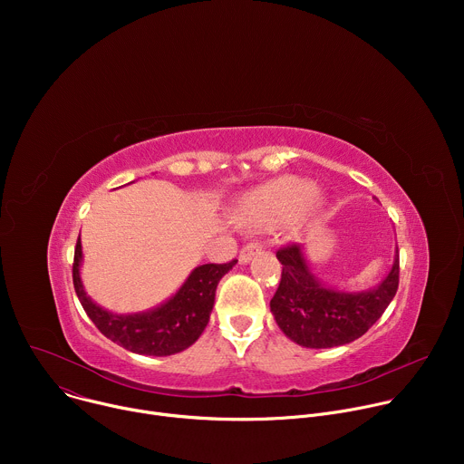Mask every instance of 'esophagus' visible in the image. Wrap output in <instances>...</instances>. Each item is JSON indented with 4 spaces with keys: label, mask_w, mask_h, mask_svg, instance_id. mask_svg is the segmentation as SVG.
I'll use <instances>...</instances> for the list:
<instances>
[{
    "label": "esophagus",
    "mask_w": 464,
    "mask_h": 464,
    "mask_svg": "<svg viewBox=\"0 0 464 464\" xmlns=\"http://www.w3.org/2000/svg\"><path fill=\"white\" fill-rule=\"evenodd\" d=\"M260 249V244L258 242H249L247 246H244L242 249H240V262H249L251 260V256L256 253Z\"/></svg>",
    "instance_id": "34e87169"
}]
</instances>
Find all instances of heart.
I'll list each match as a JSON object with an SVG mask.
<instances>
[{"label": "heart", "instance_id": "1", "mask_svg": "<svg viewBox=\"0 0 464 464\" xmlns=\"http://www.w3.org/2000/svg\"><path fill=\"white\" fill-rule=\"evenodd\" d=\"M315 188L310 181L285 176L262 185L246 200L242 218L253 227H279L290 224L310 202Z\"/></svg>", "mask_w": 464, "mask_h": 464}]
</instances>
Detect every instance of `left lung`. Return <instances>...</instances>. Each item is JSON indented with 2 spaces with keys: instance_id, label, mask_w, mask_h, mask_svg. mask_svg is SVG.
Segmentation results:
<instances>
[{
  "instance_id": "obj_1",
  "label": "left lung",
  "mask_w": 464,
  "mask_h": 464,
  "mask_svg": "<svg viewBox=\"0 0 464 464\" xmlns=\"http://www.w3.org/2000/svg\"><path fill=\"white\" fill-rule=\"evenodd\" d=\"M277 258L283 274L270 308L283 333L306 349L340 347L362 338L399 288V247L387 277L363 292L336 290L321 283L312 274L301 244L281 247Z\"/></svg>"
}]
</instances>
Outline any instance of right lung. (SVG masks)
I'll use <instances>...</instances> for the list:
<instances>
[{
  "label": "right lung",
  "mask_w": 464,
  "mask_h": 464,
  "mask_svg": "<svg viewBox=\"0 0 464 464\" xmlns=\"http://www.w3.org/2000/svg\"><path fill=\"white\" fill-rule=\"evenodd\" d=\"M202 264L190 272L179 290L156 308L136 314H113L99 306L86 294L81 279L82 244L77 240L73 285L82 308L101 333L130 353L145 356H170L190 347L206 330L220 279L235 266Z\"/></svg>",
  "instance_id": "add662e5"
}]
</instances>
